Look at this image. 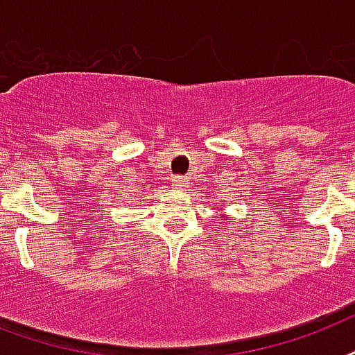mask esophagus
<instances>
[{
  "instance_id": "34e87169",
  "label": "esophagus",
  "mask_w": 355,
  "mask_h": 355,
  "mask_svg": "<svg viewBox=\"0 0 355 355\" xmlns=\"http://www.w3.org/2000/svg\"><path fill=\"white\" fill-rule=\"evenodd\" d=\"M174 185L178 187V189H183V187H185V178H183V175H175Z\"/></svg>"
}]
</instances>
